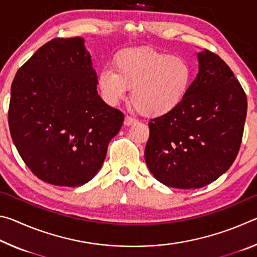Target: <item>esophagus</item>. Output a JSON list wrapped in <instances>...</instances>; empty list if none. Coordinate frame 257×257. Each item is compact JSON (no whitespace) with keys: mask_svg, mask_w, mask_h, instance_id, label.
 <instances>
[{"mask_svg":"<svg viewBox=\"0 0 257 257\" xmlns=\"http://www.w3.org/2000/svg\"><path fill=\"white\" fill-rule=\"evenodd\" d=\"M135 122H136V120H135L134 118H132V116H129V115H125L124 116V121H123L124 125H132Z\"/></svg>","mask_w":257,"mask_h":257,"instance_id":"esophagus-1","label":"esophagus"}]
</instances>
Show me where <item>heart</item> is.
<instances>
[{
    "label": "heart",
    "mask_w": 257,
    "mask_h": 257,
    "mask_svg": "<svg viewBox=\"0 0 257 257\" xmlns=\"http://www.w3.org/2000/svg\"><path fill=\"white\" fill-rule=\"evenodd\" d=\"M193 81V69L184 56L150 46L119 52L112 69L98 73L97 87L108 104L119 103L130 89V102L147 116H163L184 102Z\"/></svg>",
    "instance_id": "obj_1"
}]
</instances>
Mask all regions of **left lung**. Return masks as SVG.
I'll list each match as a JSON object with an SVG mask.
<instances>
[{
    "mask_svg": "<svg viewBox=\"0 0 257 257\" xmlns=\"http://www.w3.org/2000/svg\"><path fill=\"white\" fill-rule=\"evenodd\" d=\"M198 73L181 105L151 120L147 168L162 184L201 188L231 167L240 149L247 97L228 64L198 53Z\"/></svg>",
    "mask_w": 257,
    "mask_h": 257,
    "instance_id": "8db88e82",
    "label": "left lung"
}]
</instances>
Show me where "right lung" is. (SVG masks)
I'll list each match as a JSON object with an SVG mask.
<instances>
[{
  "instance_id": "obj_1",
  "label": "right lung",
  "mask_w": 257,
  "mask_h": 257,
  "mask_svg": "<svg viewBox=\"0 0 257 257\" xmlns=\"http://www.w3.org/2000/svg\"><path fill=\"white\" fill-rule=\"evenodd\" d=\"M81 37L54 38L17 71L8 121L21 159L38 179L77 187L96 175L123 113L97 94Z\"/></svg>"
}]
</instances>
